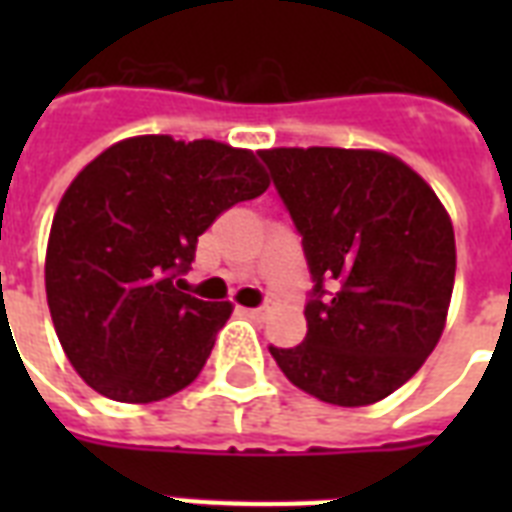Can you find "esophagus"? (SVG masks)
I'll return each instance as SVG.
<instances>
[{
  "label": "esophagus",
  "mask_w": 512,
  "mask_h": 512,
  "mask_svg": "<svg viewBox=\"0 0 512 512\" xmlns=\"http://www.w3.org/2000/svg\"><path fill=\"white\" fill-rule=\"evenodd\" d=\"M241 313H247L249 319H260V316L265 313V308L263 305H257V308H241Z\"/></svg>",
  "instance_id": "obj_1"
}]
</instances>
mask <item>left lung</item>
<instances>
[{
  "label": "left lung",
  "mask_w": 512,
  "mask_h": 512,
  "mask_svg": "<svg viewBox=\"0 0 512 512\" xmlns=\"http://www.w3.org/2000/svg\"><path fill=\"white\" fill-rule=\"evenodd\" d=\"M311 271L308 332L268 345L292 385L337 406L398 390L433 353L452 300L454 231L430 185L396 156L260 151Z\"/></svg>",
  "instance_id": "left-lung-1"
}]
</instances>
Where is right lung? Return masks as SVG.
I'll return each instance as SVG.
<instances>
[{
    "label": "right lung",
    "instance_id": "1",
    "mask_svg": "<svg viewBox=\"0 0 512 512\" xmlns=\"http://www.w3.org/2000/svg\"><path fill=\"white\" fill-rule=\"evenodd\" d=\"M255 154L215 140L116 143L68 185L47 244V305L68 361L92 390L151 404L196 380L231 303L183 292L196 241L257 199Z\"/></svg>",
    "mask_w": 512,
    "mask_h": 512
}]
</instances>
